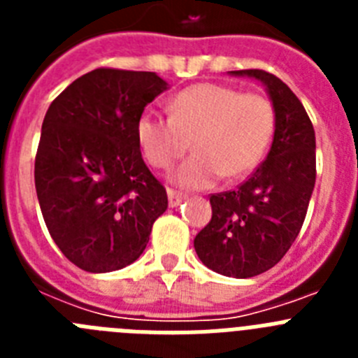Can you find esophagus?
Segmentation results:
<instances>
[{
    "instance_id": "esophagus-1",
    "label": "esophagus",
    "mask_w": 358,
    "mask_h": 358,
    "mask_svg": "<svg viewBox=\"0 0 358 358\" xmlns=\"http://www.w3.org/2000/svg\"><path fill=\"white\" fill-rule=\"evenodd\" d=\"M185 195L182 194H179V192H173V189H169V204L172 208H176V206H179V204H181L182 201H185Z\"/></svg>"
}]
</instances>
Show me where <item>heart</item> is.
<instances>
[{
	"label": "heart",
	"mask_w": 358,
	"mask_h": 358,
	"mask_svg": "<svg viewBox=\"0 0 358 358\" xmlns=\"http://www.w3.org/2000/svg\"><path fill=\"white\" fill-rule=\"evenodd\" d=\"M170 118L143 113L136 140L154 169L166 170L189 148L194 156L172 173L181 188L213 186L220 177L238 179L260 163L274 132V109L260 94H242L220 84H195L179 91Z\"/></svg>",
	"instance_id": "1"
}]
</instances>
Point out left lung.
Wrapping results in <instances>:
<instances>
[{
    "instance_id": "left-lung-1",
    "label": "left lung",
    "mask_w": 358,
    "mask_h": 358,
    "mask_svg": "<svg viewBox=\"0 0 358 358\" xmlns=\"http://www.w3.org/2000/svg\"><path fill=\"white\" fill-rule=\"evenodd\" d=\"M262 82L274 109L273 145L264 163L236 189L211 195V220L194 248L208 268L252 278L285 256L305 222L315 185V132L285 82L262 69L229 71Z\"/></svg>"
}]
</instances>
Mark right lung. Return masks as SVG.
Segmentation results:
<instances>
[{
  "mask_svg": "<svg viewBox=\"0 0 358 358\" xmlns=\"http://www.w3.org/2000/svg\"><path fill=\"white\" fill-rule=\"evenodd\" d=\"M166 90L152 71L98 68L46 110L37 199L53 242L82 271L110 273L138 260L169 208L136 140L138 118Z\"/></svg>",
  "mask_w": 358,
  "mask_h": 358,
  "instance_id": "right-lung-1",
  "label": "right lung"
}]
</instances>
